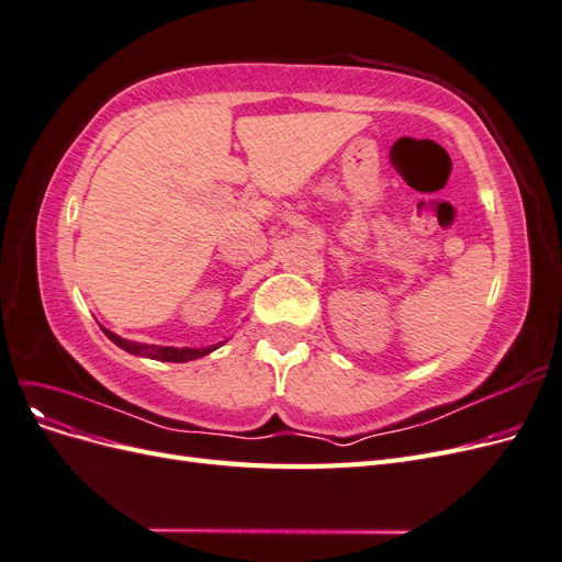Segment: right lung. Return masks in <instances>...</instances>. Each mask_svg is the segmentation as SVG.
Instances as JSON below:
<instances>
[{
    "instance_id": "add662e5",
    "label": "right lung",
    "mask_w": 562,
    "mask_h": 562,
    "mask_svg": "<svg viewBox=\"0 0 562 562\" xmlns=\"http://www.w3.org/2000/svg\"><path fill=\"white\" fill-rule=\"evenodd\" d=\"M103 328V326H100ZM103 333L112 339L116 347H122L124 351L133 353V356H143V359H155V361H168V363H187V361H194L201 359V356H206L211 351H215L217 347H223L225 342L220 345H211V347H161V345H143V342H131V339L119 337L116 333L103 328Z\"/></svg>"
}]
</instances>
